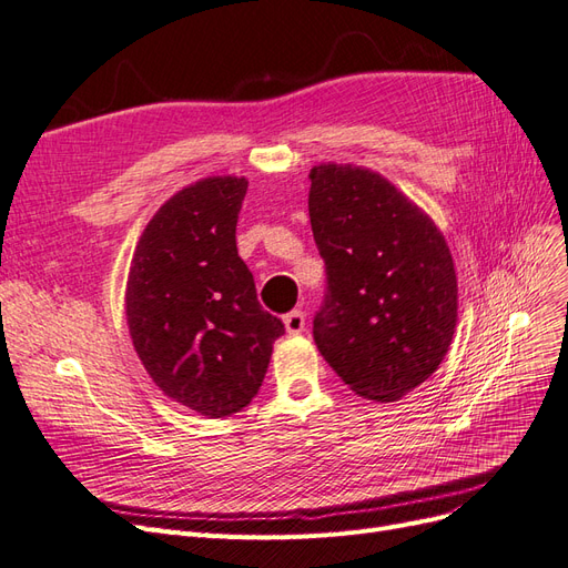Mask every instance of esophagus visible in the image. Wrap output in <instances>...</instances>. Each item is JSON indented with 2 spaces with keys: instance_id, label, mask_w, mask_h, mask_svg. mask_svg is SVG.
I'll return each mask as SVG.
<instances>
[{
  "instance_id": "esophagus-1",
  "label": "esophagus",
  "mask_w": 568,
  "mask_h": 568,
  "mask_svg": "<svg viewBox=\"0 0 568 568\" xmlns=\"http://www.w3.org/2000/svg\"><path fill=\"white\" fill-rule=\"evenodd\" d=\"M284 326L288 334H301L305 329V313L303 311H291L284 315Z\"/></svg>"
}]
</instances>
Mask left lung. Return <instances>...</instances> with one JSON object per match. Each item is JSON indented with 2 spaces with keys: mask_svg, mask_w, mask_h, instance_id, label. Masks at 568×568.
<instances>
[{
  "mask_svg": "<svg viewBox=\"0 0 568 568\" xmlns=\"http://www.w3.org/2000/svg\"><path fill=\"white\" fill-rule=\"evenodd\" d=\"M307 211L326 270L317 348L357 395L400 400L438 369L455 334L457 274L445 236L367 168L315 165Z\"/></svg>",
  "mask_w": 568,
  "mask_h": 568,
  "instance_id": "obj_1",
  "label": "left lung"
}]
</instances>
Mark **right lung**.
Listing matches in <instances>:
<instances>
[{
    "instance_id": "1",
    "label": "right lung",
    "mask_w": 568,
    "mask_h": 568,
    "mask_svg": "<svg viewBox=\"0 0 568 568\" xmlns=\"http://www.w3.org/2000/svg\"><path fill=\"white\" fill-rule=\"evenodd\" d=\"M246 189V178H205L168 199L140 236L125 291L132 346L153 384L209 419L255 398L284 334L236 251Z\"/></svg>"
}]
</instances>
